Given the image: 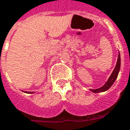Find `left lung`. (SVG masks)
I'll use <instances>...</instances> for the list:
<instances>
[{"label":"left lung","mask_w":130,"mask_h":130,"mask_svg":"<svg viewBox=\"0 0 130 130\" xmlns=\"http://www.w3.org/2000/svg\"><path fill=\"white\" fill-rule=\"evenodd\" d=\"M120 66H121V57L120 54H119L117 58V65L115 66V68L114 69L113 72L112 73L111 76H110V78H108V80L106 82V83L105 84L104 86H102L100 88L97 89H90V91H91L93 93H100V92H104L107 91L108 89H110L112 85H113V83H115V81L116 80V79L117 78L118 74L120 70Z\"/></svg>","instance_id":"1"}]
</instances>
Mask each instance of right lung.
I'll use <instances>...</instances> for the list:
<instances>
[{"mask_svg":"<svg viewBox=\"0 0 130 130\" xmlns=\"http://www.w3.org/2000/svg\"><path fill=\"white\" fill-rule=\"evenodd\" d=\"M25 93H32L33 92H26V91H25Z\"/></svg>","mask_w":130,"mask_h":130,"instance_id":"right-lung-1","label":"right lung"}]
</instances>
